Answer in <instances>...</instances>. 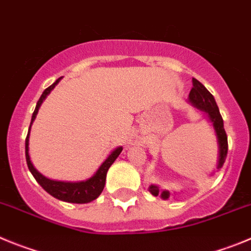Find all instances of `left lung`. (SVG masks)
<instances>
[{"mask_svg": "<svg viewBox=\"0 0 251 251\" xmlns=\"http://www.w3.org/2000/svg\"><path fill=\"white\" fill-rule=\"evenodd\" d=\"M189 102L194 107H196V109L206 115L207 120L211 124L214 132H215L216 141H218V164H216L215 170L211 173L214 175L215 171L220 170L223 168L227 155V136L224 130V121H223V117H221L214 96L196 78H193V89H191L190 94H189ZM149 191L153 196L160 195L164 200H168L170 198V193L168 190H161L156 185H150Z\"/></svg>", "mask_w": 251, "mask_h": 251, "instance_id": "left-lung-1", "label": "left lung"}]
</instances>
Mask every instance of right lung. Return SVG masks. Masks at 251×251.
<instances>
[{
  "mask_svg": "<svg viewBox=\"0 0 251 251\" xmlns=\"http://www.w3.org/2000/svg\"><path fill=\"white\" fill-rule=\"evenodd\" d=\"M61 78L62 77L57 78V80H56L51 86L47 87V89L42 92L40 100L37 101L36 109L32 114V119H31L30 128H28V134H27L26 142H25L27 166H28V169H30L31 174L33 175L36 181L41 185V186L44 187V190H46L50 195H52L53 198L66 202H74V204H87V202H91L92 200H95V199H98L99 196H100V194L102 193L103 187H105L106 174H107V170L110 169V166L114 164L115 160L117 159V156H119L121 151H123V148H121V146H119V148L112 150V152L107 156V159L101 164V166L98 169V171H96V173H95L90 179L83 180V181H75V182L58 181V180L49 179V177L44 176L40 171L37 170V169L35 168V166H33L32 161H31L30 153H28L31 126H32L33 121H35L36 115H37L38 112V109H40V106L42 105L45 99L47 98V95L52 91V90L55 89L56 85L60 82Z\"/></svg>",
  "mask_w": 251,
  "mask_h": 251,
  "instance_id": "obj_1",
  "label": "right lung"
}]
</instances>
